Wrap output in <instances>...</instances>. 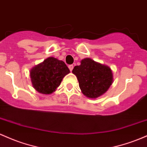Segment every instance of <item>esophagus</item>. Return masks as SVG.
Listing matches in <instances>:
<instances>
[{"label": "esophagus", "instance_id": "1", "mask_svg": "<svg viewBox=\"0 0 147 147\" xmlns=\"http://www.w3.org/2000/svg\"><path fill=\"white\" fill-rule=\"evenodd\" d=\"M69 70H70L71 71L73 70V69H74V65H69Z\"/></svg>", "mask_w": 147, "mask_h": 147}]
</instances>
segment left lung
<instances>
[{"label":"left lung","instance_id":"1","mask_svg":"<svg viewBox=\"0 0 147 147\" xmlns=\"http://www.w3.org/2000/svg\"><path fill=\"white\" fill-rule=\"evenodd\" d=\"M72 73L76 76L82 93L88 98H95L107 92L113 81L111 69L90 58L81 60Z\"/></svg>","mask_w":147,"mask_h":147}]
</instances>
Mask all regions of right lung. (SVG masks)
Here are the masks:
<instances>
[{
    "label": "right lung",
    "mask_w": 147,
    "mask_h": 147,
    "mask_svg": "<svg viewBox=\"0 0 147 147\" xmlns=\"http://www.w3.org/2000/svg\"><path fill=\"white\" fill-rule=\"evenodd\" d=\"M69 72L63 61L50 57L34 67L30 75L34 88L39 93L49 94L55 91L62 78Z\"/></svg>",
    "instance_id": "obj_1"
}]
</instances>
